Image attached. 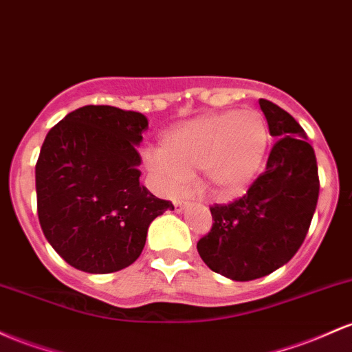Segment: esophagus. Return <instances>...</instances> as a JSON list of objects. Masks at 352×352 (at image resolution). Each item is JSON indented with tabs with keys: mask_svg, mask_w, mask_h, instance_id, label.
<instances>
[{
	"mask_svg": "<svg viewBox=\"0 0 352 352\" xmlns=\"http://www.w3.org/2000/svg\"><path fill=\"white\" fill-rule=\"evenodd\" d=\"M185 207V202L184 200H173V208H175V212H182Z\"/></svg>",
	"mask_w": 352,
	"mask_h": 352,
	"instance_id": "34e87169",
	"label": "esophagus"
}]
</instances>
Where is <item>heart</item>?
Here are the masks:
<instances>
[{
    "mask_svg": "<svg viewBox=\"0 0 352 352\" xmlns=\"http://www.w3.org/2000/svg\"><path fill=\"white\" fill-rule=\"evenodd\" d=\"M267 142V126L256 111L202 115L165 133L145 165L168 187L200 173L212 195L229 197L252 179Z\"/></svg>",
    "mask_w": 352,
    "mask_h": 352,
    "instance_id": "obj_1",
    "label": "heart"
}]
</instances>
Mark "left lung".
Returning a JSON list of instances; mask_svg holds the SVG:
<instances>
[{"label": "left lung", "mask_w": 352, "mask_h": 352, "mask_svg": "<svg viewBox=\"0 0 352 352\" xmlns=\"http://www.w3.org/2000/svg\"><path fill=\"white\" fill-rule=\"evenodd\" d=\"M277 138L265 170L229 204L210 206L212 229L197 242L214 272L252 280L287 264L306 239L319 197L318 162L307 135L292 115L258 100Z\"/></svg>", "instance_id": "8db88e82"}]
</instances>
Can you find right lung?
Returning a JSON list of instances; mask_svg holds the SVG:
<instances>
[{"label": "right lung", "mask_w": 352, "mask_h": 352, "mask_svg": "<svg viewBox=\"0 0 352 352\" xmlns=\"http://www.w3.org/2000/svg\"><path fill=\"white\" fill-rule=\"evenodd\" d=\"M138 111L87 105L56 123L41 145L36 207L41 230L72 267L110 274L140 257L152 220L173 206L140 184Z\"/></svg>", "instance_id": "add662e5"}]
</instances>
